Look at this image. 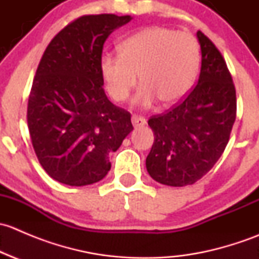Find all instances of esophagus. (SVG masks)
<instances>
[{"label":"esophagus","mask_w":259,"mask_h":259,"mask_svg":"<svg viewBox=\"0 0 259 259\" xmlns=\"http://www.w3.org/2000/svg\"><path fill=\"white\" fill-rule=\"evenodd\" d=\"M132 122H133V125H134V127H140V126H144V125L146 124V120H145V117H143V116L133 115Z\"/></svg>","instance_id":"esophagus-1"}]
</instances>
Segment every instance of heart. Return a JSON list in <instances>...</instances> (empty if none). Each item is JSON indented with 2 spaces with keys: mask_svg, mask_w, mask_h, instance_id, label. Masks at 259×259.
I'll use <instances>...</instances> for the list:
<instances>
[{
  "mask_svg": "<svg viewBox=\"0 0 259 259\" xmlns=\"http://www.w3.org/2000/svg\"><path fill=\"white\" fill-rule=\"evenodd\" d=\"M199 45L194 36L171 28H144L125 38L119 55H103L100 71L110 98L121 103L137 85L134 104L150 106L158 100L173 105L189 91L199 67Z\"/></svg>",
  "mask_w": 259,
  "mask_h": 259,
  "instance_id": "b5f03b06",
  "label": "heart"
}]
</instances>
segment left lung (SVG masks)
Instances as JSON below:
<instances>
[{"mask_svg": "<svg viewBox=\"0 0 259 259\" xmlns=\"http://www.w3.org/2000/svg\"><path fill=\"white\" fill-rule=\"evenodd\" d=\"M202 66L189 95L148 124L154 143L146 170L155 182L170 187L194 184L218 161L236 121V88L223 56L202 32H197Z\"/></svg>", "mask_w": 259, "mask_h": 259, "instance_id": "1", "label": "left lung"}]
</instances>
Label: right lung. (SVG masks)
<instances>
[{
	"label": "right lung",
	"mask_w": 259,
	"mask_h": 259,
	"mask_svg": "<svg viewBox=\"0 0 259 259\" xmlns=\"http://www.w3.org/2000/svg\"><path fill=\"white\" fill-rule=\"evenodd\" d=\"M132 21L113 14L88 15L62 28L38 64L27 106V125L38 161L52 179L94 184L110 170L116 151L134 127L130 113L104 91V42Z\"/></svg>",
	"instance_id": "obj_1"
}]
</instances>
